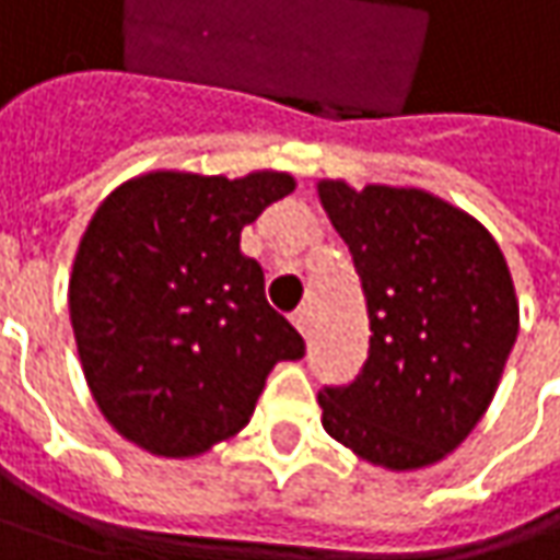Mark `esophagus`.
I'll return each instance as SVG.
<instances>
[{
    "mask_svg": "<svg viewBox=\"0 0 560 560\" xmlns=\"http://www.w3.org/2000/svg\"><path fill=\"white\" fill-rule=\"evenodd\" d=\"M292 324H295V330L302 336H308V327H312V312L308 308H299V312L292 314Z\"/></svg>",
    "mask_w": 560,
    "mask_h": 560,
    "instance_id": "34e87169",
    "label": "esophagus"
}]
</instances>
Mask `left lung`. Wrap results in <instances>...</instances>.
<instances>
[{"instance_id": "obj_1", "label": "left lung", "mask_w": 560, "mask_h": 560, "mask_svg": "<svg viewBox=\"0 0 560 560\" xmlns=\"http://www.w3.org/2000/svg\"><path fill=\"white\" fill-rule=\"evenodd\" d=\"M368 299V358L324 386V430L364 462L415 470L483 418L517 339V299L495 240L420 189L317 186Z\"/></svg>"}]
</instances>
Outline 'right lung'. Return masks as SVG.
Here are the masks:
<instances>
[{
  "mask_svg": "<svg viewBox=\"0 0 560 560\" xmlns=\"http://www.w3.org/2000/svg\"><path fill=\"white\" fill-rule=\"evenodd\" d=\"M290 174L240 180L155 171L98 205L71 270V327L93 398L120 436L186 458L240 433L270 368L305 339L265 299L243 226Z\"/></svg>",
  "mask_w": 560,
  "mask_h": 560,
  "instance_id": "add662e5",
  "label": "right lung"
}]
</instances>
